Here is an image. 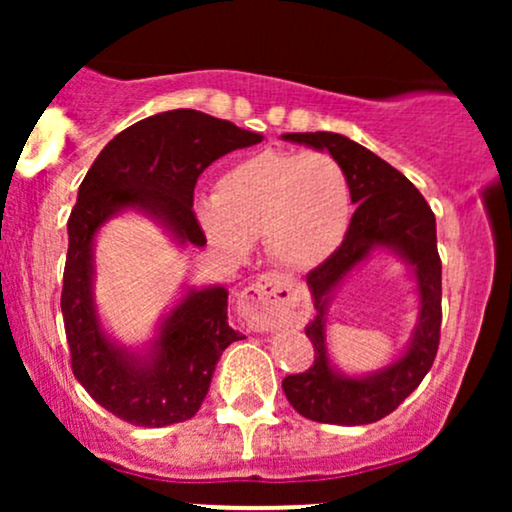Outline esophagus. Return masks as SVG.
<instances>
[{"label": "esophagus", "mask_w": 512, "mask_h": 512, "mask_svg": "<svg viewBox=\"0 0 512 512\" xmlns=\"http://www.w3.org/2000/svg\"><path fill=\"white\" fill-rule=\"evenodd\" d=\"M301 291L281 274H262L255 284L240 293L238 313L248 320L250 330L269 332L293 325L301 315Z\"/></svg>", "instance_id": "esophagus-1"}]
</instances>
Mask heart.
Wrapping results in <instances>:
<instances>
[{"label": "heart", "mask_w": 512, "mask_h": 512, "mask_svg": "<svg viewBox=\"0 0 512 512\" xmlns=\"http://www.w3.org/2000/svg\"><path fill=\"white\" fill-rule=\"evenodd\" d=\"M197 219L209 243L233 260H243L264 238L276 262L310 272L349 233V175L327 151H257L216 180Z\"/></svg>", "instance_id": "obj_1"}]
</instances>
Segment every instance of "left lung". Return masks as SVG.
<instances>
[{
    "label": "left lung",
    "mask_w": 512,
    "mask_h": 512,
    "mask_svg": "<svg viewBox=\"0 0 512 512\" xmlns=\"http://www.w3.org/2000/svg\"><path fill=\"white\" fill-rule=\"evenodd\" d=\"M284 139L330 151L349 175L356 211L339 250L305 276L317 310L313 322L305 327L315 361L305 373L286 375L281 387L291 407L305 419L339 426L373 424L392 414L419 387L436 361L443 320L436 216L424 195L397 168L344 134L293 132L284 134ZM378 247L392 249L415 269L422 303L420 322L405 356L392 367L349 379L331 368L326 354V305L343 276Z\"/></svg>",
    "instance_id": "8db88e82"
}]
</instances>
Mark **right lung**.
I'll return each instance as SVG.
<instances>
[{
    "label": "right lung",
    "mask_w": 512,
    "mask_h": 512,
    "mask_svg": "<svg viewBox=\"0 0 512 512\" xmlns=\"http://www.w3.org/2000/svg\"><path fill=\"white\" fill-rule=\"evenodd\" d=\"M262 142L199 110H168L122 129L98 154L67 221L62 317L72 370L84 390L134 426L161 428L192 419L211 375L240 334L228 325V291L190 289L158 327L146 354L117 346L103 332L93 301V238L125 209L156 219L180 245H207L192 202L197 178L216 158Z\"/></svg>",
    "instance_id": "1"
}]
</instances>
